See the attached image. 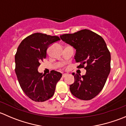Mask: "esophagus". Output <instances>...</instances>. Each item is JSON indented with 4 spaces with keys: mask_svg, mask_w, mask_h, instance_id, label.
Returning a JSON list of instances; mask_svg holds the SVG:
<instances>
[{
    "mask_svg": "<svg viewBox=\"0 0 126 126\" xmlns=\"http://www.w3.org/2000/svg\"><path fill=\"white\" fill-rule=\"evenodd\" d=\"M67 75H68V74H63V76H62V77H63V78H64V77H65L66 76H67Z\"/></svg>",
    "mask_w": 126,
    "mask_h": 126,
    "instance_id": "1",
    "label": "esophagus"
}]
</instances>
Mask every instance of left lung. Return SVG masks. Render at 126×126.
<instances>
[{
	"instance_id": "1",
	"label": "left lung",
	"mask_w": 126,
	"mask_h": 126,
	"mask_svg": "<svg viewBox=\"0 0 126 126\" xmlns=\"http://www.w3.org/2000/svg\"><path fill=\"white\" fill-rule=\"evenodd\" d=\"M60 38L76 50L74 58L84 68V76L72 73L74 82L69 86L71 93L82 100H90L101 91L110 72V53L100 35L87 29L72 34L60 35Z\"/></svg>"
}]
</instances>
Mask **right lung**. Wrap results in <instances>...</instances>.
I'll use <instances>...</instances> for the list:
<instances>
[{
	"label": "right lung",
	"instance_id": "obj_1",
	"mask_svg": "<svg viewBox=\"0 0 126 126\" xmlns=\"http://www.w3.org/2000/svg\"><path fill=\"white\" fill-rule=\"evenodd\" d=\"M60 40L57 36L35 33L22 41L15 55V72L24 93L35 102H44L54 94L62 74L52 71L47 74L38 71L40 62L46 57L50 44Z\"/></svg>",
	"mask_w": 126,
	"mask_h": 126
}]
</instances>
